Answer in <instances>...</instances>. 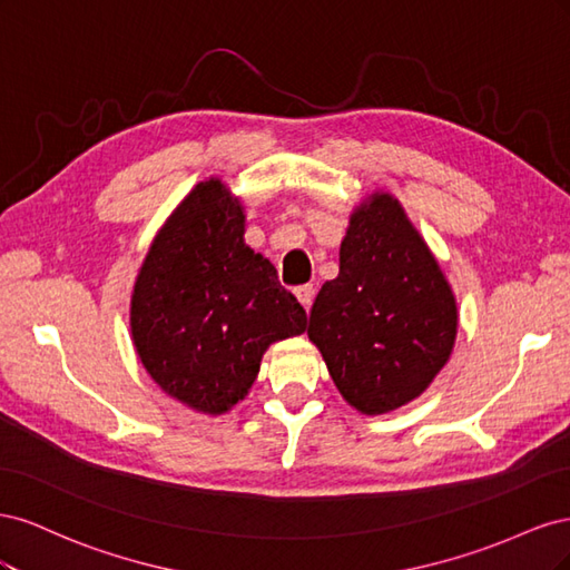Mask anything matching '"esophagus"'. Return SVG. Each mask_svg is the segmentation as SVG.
<instances>
[{
	"label": "esophagus",
	"instance_id": "34e87169",
	"mask_svg": "<svg viewBox=\"0 0 570 570\" xmlns=\"http://www.w3.org/2000/svg\"><path fill=\"white\" fill-rule=\"evenodd\" d=\"M314 295H316L314 285H299V287H295V297L302 302V306H304V308H312V304H314Z\"/></svg>",
	"mask_w": 570,
	"mask_h": 570
}]
</instances>
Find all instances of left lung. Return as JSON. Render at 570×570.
<instances>
[{
	"label": "left lung",
	"mask_w": 570,
	"mask_h": 570,
	"mask_svg": "<svg viewBox=\"0 0 570 570\" xmlns=\"http://www.w3.org/2000/svg\"><path fill=\"white\" fill-rule=\"evenodd\" d=\"M340 394L361 413H387L433 383L456 337V302L404 209L373 195L352 214L337 278L306 325Z\"/></svg>",
	"instance_id": "obj_1"
}]
</instances>
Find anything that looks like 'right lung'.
<instances>
[{
    "mask_svg": "<svg viewBox=\"0 0 570 570\" xmlns=\"http://www.w3.org/2000/svg\"><path fill=\"white\" fill-rule=\"evenodd\" d=\"M243 235L239 202L220 180L199 183L154 239L132 292L130 327L147 373L204 413L243 400L268 344L306 327L302 304Z\"/></svg>",
    "mask_w": 570,
    "mask_h": 570,
    "instance_id": "1",
    "label": "right lung"
}]
</instances>
